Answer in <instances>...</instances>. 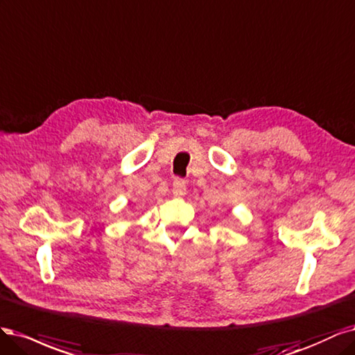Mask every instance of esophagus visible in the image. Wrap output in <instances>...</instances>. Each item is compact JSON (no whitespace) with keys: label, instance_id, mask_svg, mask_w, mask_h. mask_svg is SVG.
I'll return each mask as SVG.
<instances>
[{"label":"esophagus","instance_id":"obj_1","mask_svg":"<svg viewBox=\"0 0 355 355\" xmlns=\"http://www.w3.org/2000/svg\"><path fill=\"white\" fill-rule=\"evenodd\" d=\"M186 180H182V178H180V177H177L175 180H174V182H173V194L175 198H181V196H184L186 194Z\"/></svg>","mask_w":355,"mask_h":355}]
</instances>
